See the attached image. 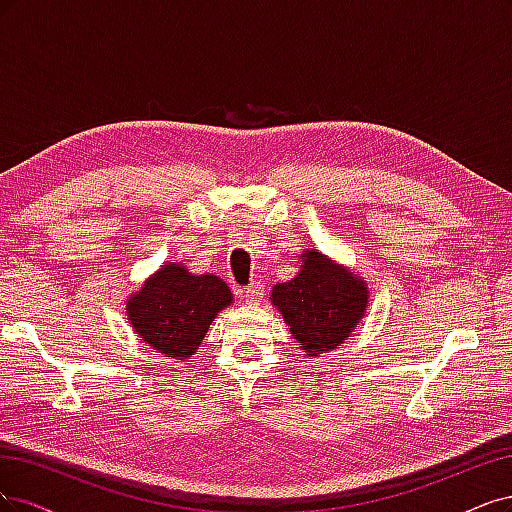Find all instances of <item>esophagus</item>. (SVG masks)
<instances>
[{
    "label": "esophagus",
    "instance_id": "1",
    "mask_svg": "<svg viewBox=\"0 0 512 512\" xmlns=\"http://www.w3.org/2000/svg\"><path fill=\"white\" fill-rule=\"evenodd\" d=\"M261 295H263V287H261L259 283H253V285H249V287L240 289V298H242L244 302H249V304H259Z\"/></svg>",
    "mask_w": 512,
    "mask_h": 512
}]
</instances>
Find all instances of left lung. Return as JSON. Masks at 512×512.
<instances>
[{"label":"left lung","instance_id":"obj_1","mask_svg":"<svg viewBox=\"0 0 512 512\" xmlns=\"http://www.w3.org/2000/svg\"><path fill=\"white\" fill-rule=\"evenodd\" d=\"M272 302L302 351L317 357L340 346L359 325L368 304V287L325 255L306 251L300 274L276 285Z\"/></svg>","mask_w":512,"mask_h":512}]
</instances>
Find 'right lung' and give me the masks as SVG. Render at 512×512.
Masks as SVG:
<instances>
[{"label":"right lung","mask_w":512,"mask_h":512,"mask_svg":"<svg viewBox=\"0 0 512 512\" xmlns=\"http://www.w3.org/2000/svg\"><path fill=\"white\" fill-rule=\"evenodd\" d=\"M232 304L219 276H193L183 266L161 268L127 304L140 338L166 357H189L204 340L212 319Z\"/></svg>","instance_id":"add662e5"}]
</instances>
